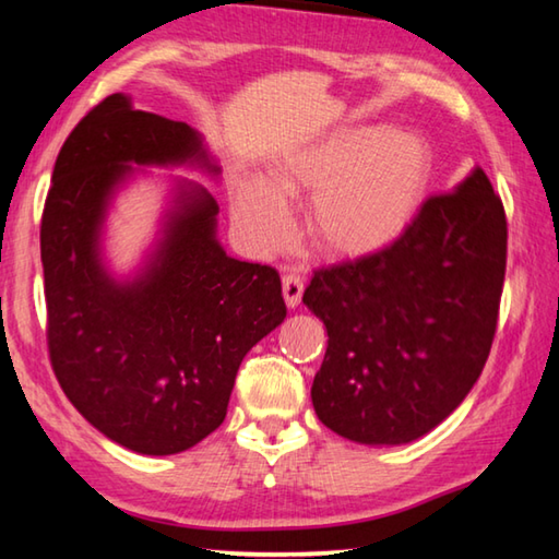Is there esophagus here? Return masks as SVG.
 I'll return each mask as SVG.
<instances>
[{"label":"esophagus","mask_w":559,"mask_h":559,"mask_svg":"<svg viewBox=\"0 0 559 559\" xmlns=\"http://www.w3.org/2000/svg\"><path fill=\"white\" fill-rule=\"evenodd\" d=\"M283 298H286L288 308H298L302 298V278L296 273H286L283 276Z\"/></svg>","instance_id":"obj_1"}]
</instances>
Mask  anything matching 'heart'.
Masks as SVG:
<instances>
[{
    "label": "heart",
    "mask_w": 559,
    "mask_h": 559,
    "mask_svg": "<svg viewBox=\"0 0 559 559\" xmlns=\"http://www.w3.org/2000/svg\"><path fill=\"white\" fill-rule=\"evenodd\" d=\"M433 150L406 128H343L286 150L266 177H239L231 212L253 251L290 241L286 200L313 191L308 231L320 253L353 261L384 251L416 222L433 182Z\"/></svg>",
    "instance_id": "obj_1"
}]
</instances>
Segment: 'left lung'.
<instances>
[{
    "instance_id": "obj_1",
    "label": "left lung",
    "mask_w": 559,
    "mask_h": 559,
    "mask_svg": "<svg viewBox=\"0 0 559 559\" xmlns=\"http://www.w3.org/2000/svg\"><path fill=\"white\" fill-rule=\"evenodd\" d=\"M506 249L503 204L473 167L384 251L316 271L302 302L328 330L310 390L318 419L367 447L439 427L484 372Z\"/></svg>"
}]
</instances>
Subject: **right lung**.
I'll return each mask as SVG.
<instances>
[{
    "mask_svg": "<svg viewBox=\"0 0 559 559\" xmlns=\"http://www.w3.org/2000/svg\"><path fill=\"white\" fill-rule=\"evenodd\" d=\"M145 167H222L200 130L98 103L56 157L41 216L49 355L61 390L103 437L145 456L192 449L219 427L246 353L286 318L276 269L231 259L216 239L219 204L187 177L143 261L126 276L106 259L112 202Z\"/></svg>",
    "mask_w": 559,
    "mask_h": 559,
    "instance_id": "obj_1",
    "label": "right lung"
}]
</instances>
